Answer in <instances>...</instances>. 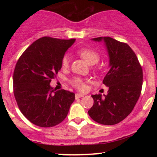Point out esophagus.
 Listing matches in <instances>:
<instances>
[{
	"label": "esophagus",
	"instance_id": "obj_1",
	"mask_svg": "<svg viewBox=\"0 0 157 157\" xmlns=\"http://www.w3.org/2000/svg\"><path fill=\"white\" fill-rule=\"evenodd\" d=\"M83 96H84V95L81 94V93H77V94L75 95V98H76V99H79V98L83 97Z\"/></svg>",
	"mask_w": 157,
	"mask_h": 157
}]
</instances>
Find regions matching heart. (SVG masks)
I'll return each instance as SVG.
<instances>
[{
	"label": "heart",
	"mask_w": 157,
	"mask_h": 157,
	"mask_svg": "<svg viewBox=\"0 0 157 157\" xmlns=\"http://www.w3.org/2000/svg\"><path fill=\"white\" fill-rule=\"evenodd\" d=\"M78 54L85 61L89 64V65H94L98 61H99V55L96 51L90 48H81L78 51ZM70 58L67 55H65L62 58L61 61V64L63 67H67L69 66ZM71 83L74 86L77 88L78 90H84L85 83L83 80L80 77H74L71 80Z\"/></svg>",
	"instance_id": "heart-1"
}]
</instances>
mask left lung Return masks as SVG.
Listing matches in <instances>:
<instances>
[{"instance_id": "left-lung-1", "label": "left lung", "mask_w": 157, "mask_h": 157, "mask_svg": "<svg viewBox=\"0 0 157 157\" xmlns=\"http://www.w3.org/2000/svg\"><path fill=\"white\" fill-rule=\"evenodd\" d=\"M103 42L109 58V72L102 81L109 87L107 95H92L93 105L88 111L93 120L112 125L119 123L132 112L140 93L143 71L135 53L126 43L111 37L92 39Z\"/></svg>"}]
</instances>
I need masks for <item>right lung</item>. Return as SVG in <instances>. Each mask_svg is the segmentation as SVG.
Listing matches in <instances>:
<instances>
[{
	"label": "right lung",
	"instance_id": "add662e5",
	"mask_svg": "<svg viewBox=\"0 0 157 157\" xmlns=\"http://www.w3.org/2000/svg\"><path fill=\"white\" fill-rule=\"evenodd\" d=\"M75 39L42 37L25 50L13 72V93L19 109L28 120L42 128L53 127L67 117L75 94L51 86L62 67L64 54Z\"/></svg>",
	"mask_w": 157,
	"mask_h": 157
}]
</instances>
